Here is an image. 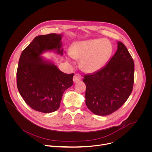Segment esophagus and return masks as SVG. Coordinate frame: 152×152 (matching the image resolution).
Here are the masks:
<instances>
[{
	"mask_svg": "<svg viewBox=\"0 0 152 152\" xmlns=\"http://www.w3.org/2000/svg\"><path fill=\"white\" fill-rule=\"evenodd\" d=\"M81 79H82V77H81V76H80V75H78V74H76V75L74 76L73 79L74 83H76V82H77L80 81Z\"/></svg>",
	"mask_w": 152,
	"mask_h": 152,
	"instance_id": "1",
	"label": "esophagus"
}]
</instances>
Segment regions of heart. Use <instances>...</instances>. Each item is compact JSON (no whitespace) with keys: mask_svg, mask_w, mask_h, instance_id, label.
<instances>
[{"mask_svg":"<svg viewBox=\"0 0 152 152\" xmlns=\"http://www.w3.org/2000/svg\"><path fill=\"white\" fill-rule=\"evenodd\" d=\"M112 52L111 43L104 39H94L77 41L67 53V60H81V67L87 73H94L101 69L108 60Z\"/></svg>","mask_w":152,"mask_h":152,"instance_id":"heart-1","label":"heart"}]
</instances>
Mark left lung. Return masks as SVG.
I'll return each instance as SVG.
<instances>
[{
	"instance_id": "8db88e82",
	"label": "left lung",
	"mask_w": 152,
	"mask_h": 152,
	"mask_svg": "<svg viewBox=\"0 0 152 152\" xmlns=\"http://www.w3.org/2000/svg\"><path fill=\"white\" fill-rule=\"evenodd\" d=\"M117 50L107 65L84 76L85 103L98 115H110L130 96L134 83V63L125 45L117 41Z\"/></svg>"
}]
</instances>
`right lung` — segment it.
Listing matches in <instances>:
<instances>
[{"instance_id": "right-lung-1", "label": "right lung", "mask_w": 152, "mask_h": 152, "mask_svg": "<svg viewBox=\"0 0 152 152\" xmlns=\"http://www.w3.org/2000/svg\"><path fill=\"white\" fill-rule=\"evenodd\" d=\"M62 37L55 33L36 37L19 58L18 89L26 104L41 113L57 111L64 92L73 83L74 73L62 72L53 61L41 56L47 51L62 56Z\"/></svg>"}]
</instances>
